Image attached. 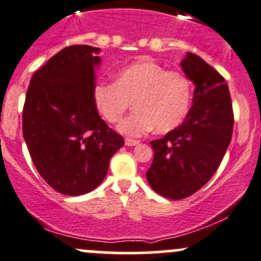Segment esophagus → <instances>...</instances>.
Wrapping results in <instances>:
<instances>
[{"label": "esophagus", "mask_w": 261, "mask_h": 261, "mask_svg": "<svg viewBox=\"0 0 261 261\" xmlns=\"http://www.w3.org/2000/svg\"><path fill=\"white\" fill-rule=\"evenodd\" d=\"M139 144H140L139 140H133V139H126L125 140L126 146H135V145H139Z\"/></svg>", "instance_id": "1"}]
</instances>
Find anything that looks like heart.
<instances>
[{"label":"heart","instance_id":"b5f03b06","mask_svg":"<svg viewBox=\"0 0 261 261\" xmlns=\"http://www.w3.org/2000/svg\"><path fill=\"white\" fill-rule=\"evenodd\" d=\"M92 101L98 115L111 125L121 121L133 103L135 112L119 126L123 135L136 138L152 127L166 134L179 127L190 110L191 82L184 73L140 60L120 70L114 84H96Z\"/></svg>","mask_w":261,"mask_h":261}]
</instances>
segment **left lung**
Here are the masks:
<instances>
[{
    "instance_id": "8db88e82",
    "label": "left lung",
    "mask_w": 261,
    "mask_h": 261,
    "mask_svg": "<svg viewBox=\"0 0 261 261\" xmlns=\"http://www.w3.org/2000/svg\"><path fill=\"white\" fill-rule=\"evenodd\" d=\"M181 67L195 85L193 106L179 127L150 142L153 160L146 172L152 190L171 200L193 195L213 177L234 126L231 97L223 76L190 52Z\"/></svg>"
}]
</instances>
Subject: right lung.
Instances as JSON below:
<instances>
[{"label":"right lung","instance_id":"right-lung-1","mask_svg":"<svg viewBox=\"0 0 261 261\" xmlns=\"http://www.w3.org/2000/svg\"><path fill=\"white\" fill-rule=\"evenodd\" d=\"M100 48L68 46L32 75L22 111V134L42 179L59 193L84 195L108 174L123 146L92 101Z\"/></svg>","mask_w":261,"mask_h":261}]
</instances>
